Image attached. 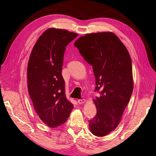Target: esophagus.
I'll list each match as a JSON object with an SVG mask.
<instances>
[{
    "label": "esophagus",
    "instance_id": "esophagus-1",
    "mask_svg": "<svg viewBox=\"0 0 156 156\" xmlns=\"http://www.w3.org/2000/svg\"><path fill=\"white\" fill-rule=\"evenodd\" d=\"M77 101H78L79 104H83V103L86 102V100H84V99H82V100H78Z\"/></svg>",
    "mask_w": 156,
    "mask_h": 156
}]
</instances>
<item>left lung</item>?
Instances as JSON below:
<instances>
[{
  "label": "left lung",
  "mask_w": 156,
  "mask_h": 156,
  "mask_svg": "<svg viewBox=\"0 0 156 156\" xmlns=\"http://www.w3.org/2000/svg\"><path fill=\"white\" fill-rule=\"evenodd\" d=\"M74 45L93 66L96 91L100 96L94 100L97 114L90 120L89 129L98 136L114 131L122 120L133 89L131 60L126 46L111 32L87 34Z\"/></svg>",
  "instance_id": "obj_1"
}]
</instances>
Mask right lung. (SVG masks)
I'll list each match as a JSON object with an SVG mask.
<instances>
[{
    "instance_id": "right-lung-1",
    "label": "right lung",
    "mask_w": 156,
    "mask_h": 156,
    "mask_svg": "<svg viewBox=\"0 0 156 156\" xmlns=\"http://www.w3.org/2000/svg\"><path fill=\"white\" fill-rule=\"evenodd\" d=\"M78 36L66 30L50 28L39 37L27 66V87L34 110L50 127L68 119L73 105L66 96L62 68L66 47Z\"/></svg>"
}]
</instances>
